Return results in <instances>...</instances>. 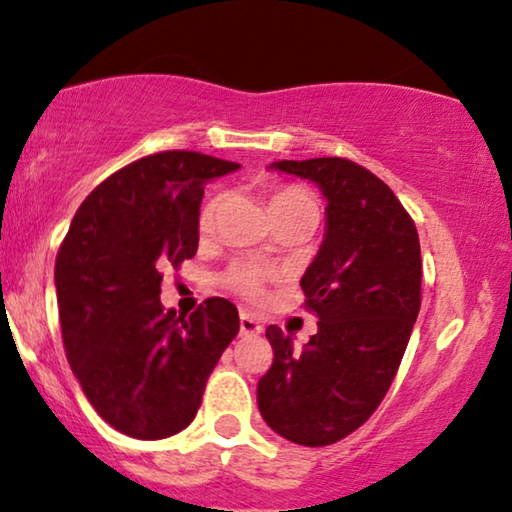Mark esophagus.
<instances>
[{
    "label": "esophagus",
    "mask_w": 512,
    "mask_h": 512,
    "mask_svg": "<svg viewBox=\"0 0 512 512\" xmlns=\"http://www.w3.org/2000/svg\"><path fill=\"white\" fill-rule=\"evenodd\" d=\"M262 334V322L250 312H243L240 315V336H257Z\"/></svg>",
    "instance_id": "1"
}]
</instances>
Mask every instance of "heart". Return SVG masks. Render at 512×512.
Here are the masks:
<instances>
[{"label":"heart","mask_w":512,"mask_h":512,"mask_svg":"<svg viewBox=\"0 0 512 512\" xmlns=\"http://www.w3.org/2000/svg\"><path fill=\"white\" fill-rule=\"evenodd\" d=\"M221 202H224V197L221 195H212L205 202V207H202V212H200V229L202 231H207L209 226L214 224V217H217V212L221 209ZM305 205H315V200H312L310 193H305L303 188H295V186L279 188L272 195V200H269L272 212H283V209L305 207ZM267 276L269 274L264 272L262 267H257V264H236V267L226 274V283H229L233 291L243 293L245 298H260Z\"/></svg>","instance_id":"obj_1"}]
</instances>
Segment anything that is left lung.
Listing matches in <instances>:
<instances>
[{
  "mask_svg": "<svg viewBox=\"0 0 512 512\" xmlns=\"http://www.w3.org/2000/svg\"><path fill=\"white\" fill-rule=\"evenodd\" d=\"M326 200L324 240L300 286L317 312L303 350L267 326L274 362L257 384L264 422L300 446H329L369 420L389 391L420 315V238L393 190L341 157L269 164Z\"/></svg>",
  "mask_w": 512,
  "mask_h": 512,
  "instance_id": "obj_1",
  "label": "left lung"
}]
</instances>
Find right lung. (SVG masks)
<instances>
[{"mask_svg": "<svg viewBox=\"0 0 512 512\" xmlns=\"http://www.w3.org/2000/svg\"><path fill=\"white\" fill-rule=\"evenodd\" d=\"M238 169L200 152H159L102 181L71 221L54 267L61 338L90 405L116 432L155 441L186 429L238 334L226 298L190 317L159 300V269L197 252L205 186Z\"/></svg>", "mask_w": 512, "mask_h": 512, "instance_id": "add662e5", "label": "right lung"}]
</instances>
